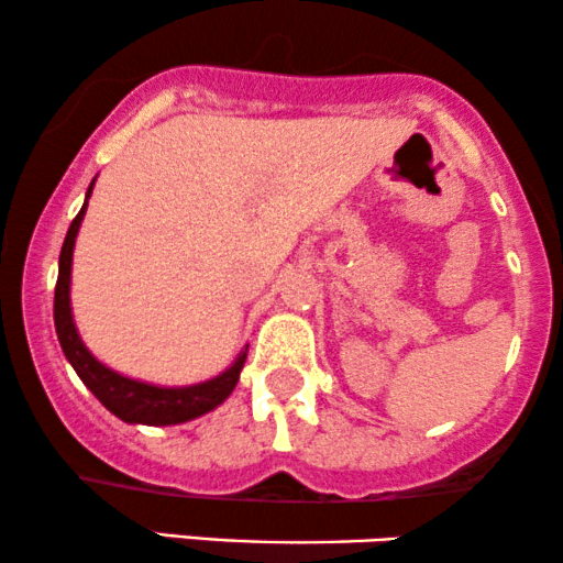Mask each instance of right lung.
Instances as JSON below:
<instances>
[{
  "mask_svg": "<svg viewBox=\"0 0 563 563\" xmlns=\"http://www.w3.org/2000/svg\"><path fill=\"white\" fill-rule=\"evenodd\" d=\"M95 187V181H91ZM91 187L86 191V200H89ZM86 213L84 208L78 210V216L73 218L68 236L63 242V253H59V274H57V287H55V329L57 340L63 345L65 358L70 361V366L76 368V374L81 376L86 387L95 393V398L108 408L110 413H115L118 419L129 421V424H181V421L195 419L213 411L216 406H221L229 398L231 389L240 382V372L247 358V350L236 358L234 366L229 372H223L216 379L202 382L195 387H152L144 382L125 379V376L110 372L108 366H102L89 350L84 347L81 336H78L76 327H73L70 316V261H73V244H76L78 227H81Z\"/></svg>",
  "mask_w": 563,
  "mask_h": 563,
  "instance_id": "1",
  "label": "right lung"
}]
</instances>
